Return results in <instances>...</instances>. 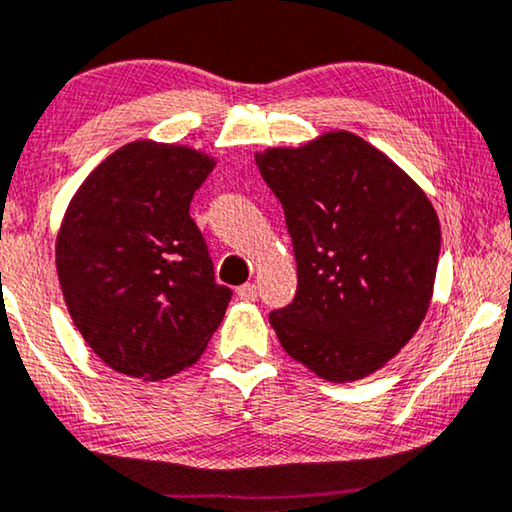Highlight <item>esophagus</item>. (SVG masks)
Here are the masks:
<instances>
[{
  "mask_svg": "<svg viewBox=\"0 0 512 512\" xmlns=\"http://www.w3.org/2000/svg\"><path fill=\"white\" fill-rule=\"evenodd\" d=\"M236 296H239L241 301H255L257 299V287L253 282H246V285H241L236 289Z\"/></svg>",
  "mask_w": 512,
  "mask_h": 512,
  "instance_id": "obj_1",
  "label": "esophagus"
}]
</instances>
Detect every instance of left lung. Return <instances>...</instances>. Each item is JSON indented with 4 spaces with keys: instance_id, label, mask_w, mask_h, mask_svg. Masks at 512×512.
<instances>
[{
    "instance_id": "8db88e82",
    "label": "left lung",
    "mask_w": 512,
    "mask_h": 512,
    "mask_svg": "<svg viewBox=\"0 0 512 512\" xmlns=\"http://www.w3.org/2000/svg\"><path fill=\"white\" fill-rule=\"evenodd\" d=\"M255 163L285 211L299 276L292 303L269 315L280 345L335 384L372 375L430 308L441 250L434 207L347 131L259 151Z\"/></svg>"
}]
</instances>
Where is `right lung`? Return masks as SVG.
<instances>
[{
  "label": "right lung",
  "instance_id": "right-lung-1",
  "mask_svg": "<svg viewBox=\"0 0 512 512\" xmlns=\"http://www.w3.org/2000/svg\"><path fill=\"white\" fill-rule=\"evenodd\" d=\"M216 167L200 151L137 140L103 160L68 204L57 273L75 326L103 363L147 381L193 365L223 322L190 200Z\"/></svg>",
  "mask_w": 512,
  "mask_h": 512
}]
</instances>
